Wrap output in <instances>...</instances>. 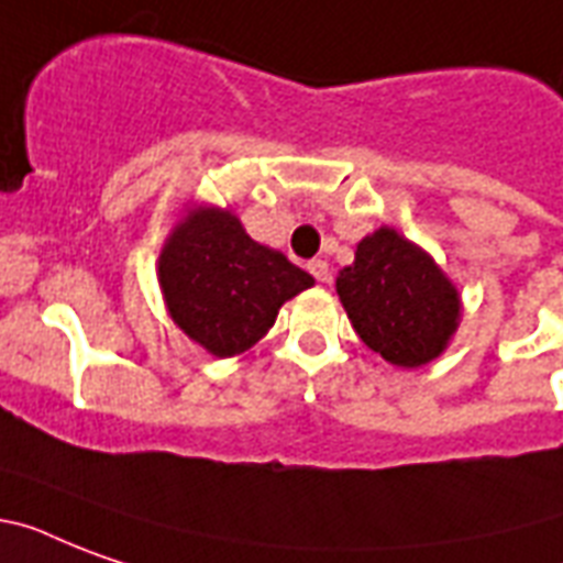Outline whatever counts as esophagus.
<instances>
[{
    "label": "esophagus",
    "mask_w": 563,
    "mask_h": 563,
    "mask_svg": "<svg viewBox=\"0 0 563 563\" xmlns=\"http://www.w3.org/2000/svg\"><path fill=\"white\" fill-rule=\"evenodd\" d=\"M309 272H312V277H316L318 283H330V265H327V260H312V263H309Z\"/></svg>",
    "instance_id": "obj_1"
}]
</instances>
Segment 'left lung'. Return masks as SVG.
Returning <instances> with one entry per match:
<instances>
[{"label":"left lung","instance_id":"8db88e82","mask_svg":"<svg viewBox=\"0 0 563 563\" xmlns=\"http://www.w3.org/2000/svg\"><path fill=\"white\" fill-rule=\"evenodd\" d=\"M335 291L356 335L397 368L438 360L462 321L459 286L432 254L388 224L360 239Z\"/></svg>","mask_w":563,"mask_h":563}]
</instances>
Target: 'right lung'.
Instances as JSON below:
<instances>
[{"label":"right lung","mask_w":563,"mask_h":563,"mask_svg":"<svg viewBox=\"0 0 563 563\" xmlns=\"http://www.w3.org/2000/svg\"><path fill=\"white\" fill-rule=\"evenodd\" d=\"M163 303L189 342L230 360L251 351L286 300L316 286L277 247L260 245L230 207L187 203L157 256Z\"/></svg>","instance_id":"add662e5"}]
</instances>
